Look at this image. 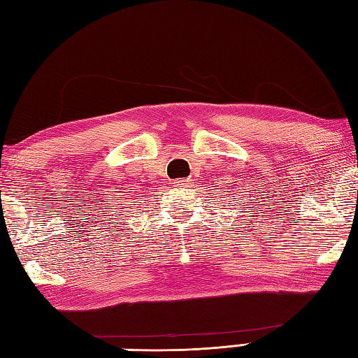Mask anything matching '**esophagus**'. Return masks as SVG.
I'll list each match as a JSON object with an SVG mask.
<instances>
[{
  "mask_svg": "<svg viewBox=\"0 0 358 358\" xmlns=\"http://www.w3.org/2000/svg\"><path fill=\"white\" fill-rule=\"evenodd\" d=\"M173 185H177V186H186V185H189V180H177V181H175V183Z\"/></svg>",
  "mask_w": 358,
  "mask_h": 358,
  "instance_id": "obj_1",
  "label": "esophagus"
}]
</instances>
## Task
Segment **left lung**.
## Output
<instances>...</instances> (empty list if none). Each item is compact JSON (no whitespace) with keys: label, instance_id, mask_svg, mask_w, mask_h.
<instances>
[{"label":"left lung","instance_id":"left-lung-1","mask_svg":"<svg viewBox=\"0 0 358 358\" xmlns=\"http://www.w3.org/2000/svg\"><path fill=\"white\" fill-rule=\"evenodd\" d=\"M236 205H239V203H238V201H236ZM239 206H241V208H244V205H239Z\"/></svg>","mask_w":358,"mask_h":358}]
</instances>
